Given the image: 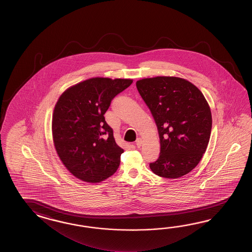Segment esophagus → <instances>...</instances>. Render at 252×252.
I'll return each instance as SVG.
<instances>
[{
	"instance_id": "esophagus-1",
	"label": "esophagus",
	"mask_w": 252,
	"mask_h": 252,
	"mask_svg": "<svg viewBox=\"0 0 252 252\" xmlns=\"http://www.w3.org/2000/svg\"><path fill=\"white\" fill-rule=\"evenodd\" d=\"M136 145H137L138 148H140L141 145H142V139H140V138H138L137 140H136Z\"/></svg>"
}]
</instances>
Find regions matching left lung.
I'll list each match as a JSON object with an SVG mask.
<instances>
[{"label": "left lung", "instance_id": "1", "mask_svg": "<svg viewBox=\"0 0 252 252\" xmlns=\"http://www.w3.org/2000/svg\"><path fill=\"white\" fill-rule=\"evenodd\" d=\"M158 129L160 155L151 171L178 178L192 171L209 142L212 113L202 92L177 76H156L136 82Z\"/></svg>", "mask_w": 252, "mask_h": 252}]
</instances>
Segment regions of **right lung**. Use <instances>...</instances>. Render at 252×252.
Returning <instances> with one entry per match:
<instances>
[{
    "label": "right lung",
    "instance_id": "right-lung-1",
    "mask_svg": "<svg viewBox=\"0 0 252 252\" xmlns=\"http://www.w3.org/2000/svg\"><path fill=\"white\" fill-rule=\"evenodd\" d=\"M132 79L93 77L59 96L52 116V137L66 169L84 182L100 183L118 169L124 150L116 144L104 113L113 97Z\"/></svg>",
    "mask_w": 252,
    "mask_h": 252
}]
</instances>
